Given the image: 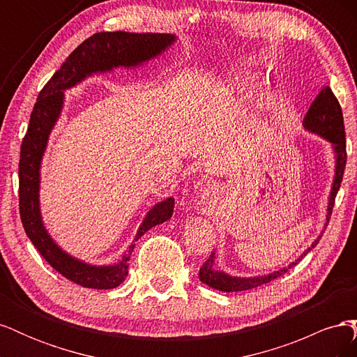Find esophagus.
<instances>
[{"instance_id": "34e87169", "label": "esophagus", "mask_w": 357, "mask_h": 357, "mask_svg": "<svg viewBox=\"0 0 357 357\" xmlns=\"http://www.w3.org/2000/svg\"><path fill=\"white\" fill-rule=\"evenodd\" d=\"M211 189V186H210V183L207 181V185H205V190H210Z\"/></svg>"}]
</instances>
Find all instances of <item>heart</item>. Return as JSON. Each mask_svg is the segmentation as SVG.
<instances>
[{"label":"heart","instance_id":"heart-1","mask_svg":"<svg viewBox=\"0 0 357 357\" xmlns=\"http://www.w3.org/2000/svg\"><path fill=\"white\" fill-rule=\"evenodd\" d=\"M234 88L238 92L250 93L255 91L256 83L252 80L250 75H238V77L234 79Z\"/></svg>","mask_w":357,"mask_h":357}]
</instances>
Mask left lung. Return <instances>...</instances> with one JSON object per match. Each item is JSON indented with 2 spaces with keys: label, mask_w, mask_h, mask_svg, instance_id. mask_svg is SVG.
Listing matches in <instances>:
<instances>
[{
  "label": "left lung",
  "mask_w": 357,
  "mask_h": 357,
  "mask_svg": "<svg viewBox=\"0 0 357 357\" xmlns=\"http://www.w3.org/2000/svg\"><path fill=\"white\" fill-rule=\"evenodd\" d=\"M304 126L308 129V131L316 132V134L321 135L323 138H326L328 142H331L333 144L335 153H337V169H335V180L332 185V192H331L329 205H328V222H329L333 205H335V197H337V193L340 190L345 164H347V150H345V131H344L342 110H341V105L337 100V96L333 95L329 86H323L321 91L316 96V100L312 101L310 110L307 112V114L304 117ZM320 238H321V235L314 243H312V245L298 259L296 262L290 264L289 268L296 265L301 259L311 250V248H314L317 245V243L320 241ZM284 273H287V268H283V269H280V271H275L269 275H262V277H253V278L231 277L222 271H218V269H214V253H211L210 257L205 261V264L199 269V280L202 283L208 284L210 287L222 290V291H243V290L255 289V287H259L265 283L273 282V280L278 278L280 275H283Z\"/></svg>",
  "instance_id": "8db88e82"
}]
</instances>
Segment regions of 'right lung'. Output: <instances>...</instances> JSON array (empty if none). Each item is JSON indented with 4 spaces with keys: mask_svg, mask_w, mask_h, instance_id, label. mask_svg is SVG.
I'll return each instance as SVG.
<instances>
[{
    "mask_svg": "<svg viewBox=\"0 0 357 357\" xmlns=\"http://www.w3.org/2000/svg\"><path fill=\"white\" fill-rule=\"evenodd\" d=\"M169 34H134V32H96L84 40L77 49L52 75L38 93L32 109L28 131L20 146L19 159V213L24 229L32 244L47 264L70 282L91 289H114L125 282L129 257L135 244L129 245L128 253L117 265L92 266L63 253L52 241L41 223L38 205L40 162L45 153L49 134L62 109V91L83 80L96 71H109L114 67L138 66L165 50L174 41ZM174 199L168 198L156 204L135 235V241L153 226L164 223L172 215Z\"/></svg>",
    "mask_w": 357,
    "mask_h": 357,
    "instance_id": "add662e5",
    "label": "right lung"
}]
</instances>
